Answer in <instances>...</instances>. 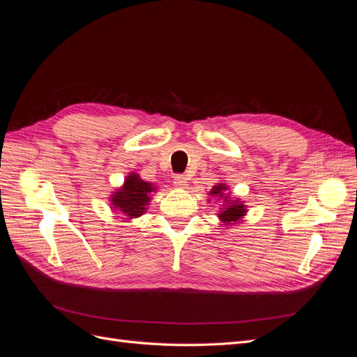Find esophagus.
Instances as JSON below:
<instances>
[{"instance_id":"1","label":"esophagus","mask_w":357,"mask_h":357,"mask_svg":"<svg viewBox=\"0 0 357 357\" xmlns=\"http://www.w3.org/2000/svg\"><path fill=\"white\" fill-rule=\"evenodd\" d=\"M172 183H174V186H176L177 189H185V188L188 186V180H186V177H185V176H181V174L176 176V177H174V180H172Z\"/></svg>"}]
</instances>
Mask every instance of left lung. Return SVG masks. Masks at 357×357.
<instances>
[{"instance_id": "left-lung-1", "label": "left lung", "mask_w": 357, "mask_h": 357, "mask_svg": "<svg viewBox=\"0 0 357 357\" xmlns=\"http://www.w3.org/2000/svg\"><path fill=\"white\" fill-rule=\"evenodd\" d=\"M207 195L219 201V210H218V219L219 226L225 229H229L231 226H236L243 222L247 215V205L240 198L232 197L231 188L228 183L219 181L208 190ZM210 202V198L207 199Z\"/></svg>"}]
</instances>
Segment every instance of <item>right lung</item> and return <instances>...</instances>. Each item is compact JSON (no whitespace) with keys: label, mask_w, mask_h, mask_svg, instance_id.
Here are the masks:
<instances>
[{"label":"right lung","mask_w":357,"mask_h":357,"mask_svg":"<svg viewBox=\"0 0 357 357\" xmlns=\"http://www.w3.org/2000/svg\"><path fill=\"white\" fill-rule=\"evenodd\" d=\"M158 192V186L152 181H146L138 172L131 171L123 183L109 195L110 210L114 214H122L125 222H132L147 211L150 201Z\"/></svg>","instance_id":"obj_1"}]
</instances>
